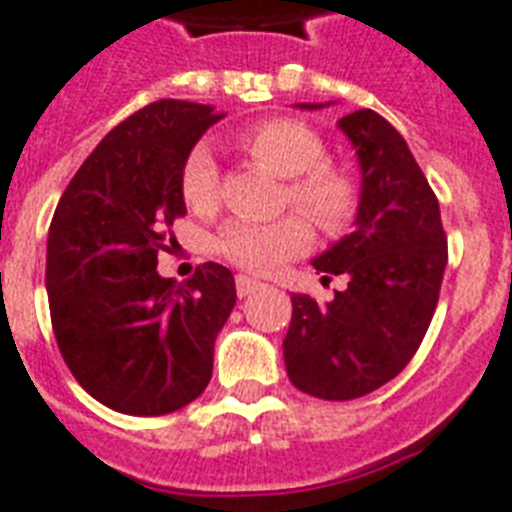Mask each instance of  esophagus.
<instances>
[{"instance_id": "esophagus-1", "label": "esophagus", "mask_w": 512, "mask_h": 512, "mask_svg": "<svg viewBox=\"0 0 512 512\" xmlns=\"http://www.w3.org/2000/svg\"><path fill=\"white\" fill-rule=\"evenodd\" d=\"M260 287H263L260 281L249 279V276H236V295H239V297L252 295V292H257Z\"/></svg>"}]
</instances>
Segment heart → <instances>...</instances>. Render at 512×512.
Segmentation results:
<instances>
[{
    "instance_id": "1",
    "label": "heart",
    "mask_w": 512,
    "mask_h": 512,
    "mask_svg": "<svg viewBox=\"0 0 512 512\" xmlns=\"http://www.w3.org/2000/svg\"><path fill=\"white\" fill-rule=\"evenodd\" d=\"M239 146L279 177H287L281 201L303 212L319 231H348L361 207V188L345 167L327 162V143L311 124L273 116L239 132ZM180 193L196 215L215 212L220 201V172L207 146H196L180 170ZM311 225L300 215L271 223L233 220L215 239V252L249 273H273L289 257L311 247Z\"/></svg>"
}]
</instances>
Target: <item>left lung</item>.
<instances>
[{
    "mask_svg": "<svg viewBox=\"0 0 512 512\" xmlns=\"http://www.w3.org/2000/svg\"><path fill=\"white\" fill-rule=\"evenodd\" d=\"M337 124L361 162V207L356 231L313 265L324 281L345 276L348 287L327 305L292 295L284 337L292 385L324 401L366 396L412 361L449 257L436 193L396 127L369 108Z\"/></svg>",
    "mask_w": 512,
    "mask_h": 512,
    "instance_id": "left-lung-1",
    "label": "left lung"
}]
</instances>
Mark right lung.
Masks as SVG:
<instances>
[{
	"instance_id": "obj_1",
	"label": "right lung",
	"mask_w": 512,
	"mask_h": 512,
	"mask_svg": "<svg viewBox=\"0 0 512 512\" xmlns=\"http://www.w3.org/2000/svg\"><path fill=\"white\" fill-rule=\"evenodd\" d=\"M212 106L156 100L108 132L68 183L47 239V297L60 356L108 409L156 417L199 398L236 303L228 268L177 284L156 273L185 215L180 170L220 122Z\"/></svg>"
}]
</instances>
